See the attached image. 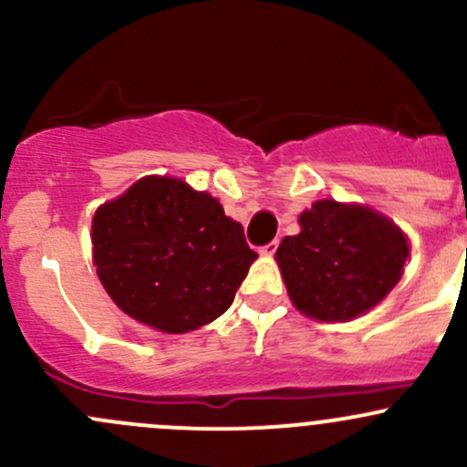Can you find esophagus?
Instances as JSON below:
<instances>
[{"label": "esophagus", "instance_id": "34e87169", "mask_svg": "<svg viewBox=\"0 0 467 467\" xmlns=\"http://www.w3.org/2000/svg\"><path fill=\"white\" fill-rule=\"evenodd\" d=\"M277 251V242L275 239H273V242H268V244H264V246L260 248V253L262 255H273V253Z\"/></svg>", "mask_w": 467, "mask_h": 467}]
</instances>
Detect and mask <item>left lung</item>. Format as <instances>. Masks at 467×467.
<instances>
[{"label": "left lung", "mask_w": 467, "mask_h": 467, "mask_svg": "<svg viewBox=\"0 0 467 467\" xmlns=\"http://www.w3.org/2000/svg\"><path fill=\"white\" fill-rule=\"evenodd\" d=\"M300 233L275 253L296 307L318 321H350L384 300L402 277L407 237L393 221L361 205L317 201Z\"/></svg>", "instance_id": "1"}]
</instances>
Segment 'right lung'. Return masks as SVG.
<instances>
[{"label":"right lung","instance_id":"obj_1","mask_svg":"<svg viewBox=\"0 0 467 467\" xmlns=\"http://www.w3.org/2000/svg\"><path fill=\"white\" fill-rule=\"evenodd\" d=\"M92 246L117 307L169 334L219 318L257 257L219 201L164 176L142 178L99 207Z\"/></svg>","mask_w":467,"mask_h":467}]
</instances>
